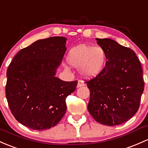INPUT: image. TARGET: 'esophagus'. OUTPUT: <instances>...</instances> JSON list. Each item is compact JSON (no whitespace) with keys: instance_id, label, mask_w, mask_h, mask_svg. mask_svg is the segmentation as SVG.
I'll use <instances>...</instances> for the list:
<instances>
[{"instance_id":"34e87169","label":"esophagus","mask_w":148,"mask_h":148,"mask_svg":"<svg viewBox=\"0 0 148 148\" xmlns=\"http://www.w3.org/2000/svg\"><path fill=\"white\" fill-rule=\"evenodd\" d=\"M84 86H85V83H84V81H82V80L78 81V84H77V87L78 88Z\"/></svg>"}]
</instances>
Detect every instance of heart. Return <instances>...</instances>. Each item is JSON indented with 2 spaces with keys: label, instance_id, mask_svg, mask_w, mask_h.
<instances>
[{
  "label": "heart",
  "instance_id": "b5f03b06",
  "mask_svg": "<svg viewBox=\"0 0 148 148\" xmlns=\"http://www.w3.org/2000/svg\"><path fill=\"white\" fill-rule=\"evenodd\" d=\"M108 55L100 46L80 45L71 48L66 56L68 64L79 67L86 78H94L101 74L106 66Z\"/></svg>",
  "mask_w": 148,
  "mask_h": 148
}]
</instances>
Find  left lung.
<instances>
[{"label":"left lung","instance_id":"8db88e82","mask_svg":"<svg viewBox=\"0 0 148 148\" xmlns=\"http://www.w3.org/2000/svg\"><path fill=\"white\" fill-rule=\"evenodd\" d=\"M108 55L103 72L87 81L90 90L88 110L94 119L116 126L131 119L140 107L144 90L143 69L131 48L110 38H96Z\"/></svg>","mask_w":148,"mask_h":148}]
</instances>
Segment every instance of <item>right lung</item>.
Returning <instances> with one entry per match:
<instances>
[{
    "label": "right lung",
    "mask_w": 148,
    "mask_h": 148,
    "mask_svg": "<svg viewBox=\"0 0 148 148\" xmlns=\"http://www.w3.org/2000/svg\"><path fill=\"white\" fill-rule=\"evenodd\" d=\"M66 38L38 40L20 50L7 70L5 95L16 119L33 130L53 127L66 112V98L76 90L77 81L55 77L66 52Z\"/></svg>",
    "instance_id": "1"
}]
</instances>
